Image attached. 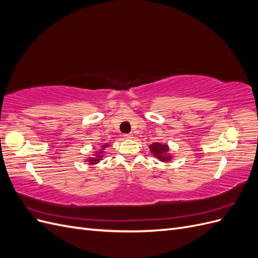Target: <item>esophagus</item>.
Masks as SVG:
<instances>
[{
	"instance_id": "1",
	"label": "esophagus",
	"mask_w": 258,
	"mask_h": 258,
	"mask_svg": "<svg viewBox=\"0 0 258 258\" xmlns=\"http://www.w3.org/2000/svg\"><path fill=\"white\" fill-rule=\"evenodd\" d=\"M132 137H134V135H132V134H126V135H123V138H124V139H132Z\"/></svg>"
}]
</instances>
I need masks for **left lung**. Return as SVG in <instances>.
<instances>
[{
    "label": "left lung",
    "instance_id": "8db88e82",
    "mask_svg": "<svg viewBox=\"0 0 258 258\" xmlns=\"http://www.w3.org/2000/svg\"><path fill=\"white\" fill-rule=\"evenodd\" d=\"M150 150L160 161H169L171 159V156L168 155V145L166 144L154 143L150 146Z\"/></svg>",
    "mask_w": 258,
    "mask_h": 258
}]
</instances>
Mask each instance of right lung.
Here are the masks:
<instances>
[{"instance_id":"1","label":"right lung","mask_w":258,"mask_h":258,"mask_svg":"<svg viewBox=\"0 0 258 258\" xmlns=\"http://www.w3.org/2000/svg\"><path fill=\"white\" fill-rule=\"evenodd\" d=\"M100 153H102V151H100ZM101 158H102V156L97 155V157H90L88 161H89V163H91V165H93V163H97Z\"/></svg>"}]
</instances>
